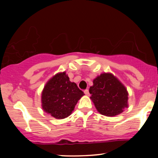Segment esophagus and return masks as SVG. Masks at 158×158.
Returning <instances> with one entry per match:
<instances>
[{"mask_svg": "<svg viewBox=\"0 0 158 158\" xmlns=\"http://www.w3.org/2000/svg\"><path fill=\"white\" fill-rule=\"evenodd\" d=\"M84 93H85V94L87 95V96H89V90H88V89L84 90Z\"/></svg>", "mask_w": 158, "mask_h": 158, "instance_id": "obj_1", "label": "esophagus"}]
</instances>
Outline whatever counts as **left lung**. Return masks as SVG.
<instances>
[{
    "label": "left lung",
    "mask_w": 158,
    "mask_h": 158,
    "mask_svg": "<svg viewBox=\"0 0 158 158\" xmlns=\"http://www.w3.org/2000/svg\"><path fill=\"white\" fill-rule=\"evenodd\" d=\"M89 89L90 98L99 113L114 116L127 108L128 93L119 81L110 73H103L94 80Z\"/></svg>",
    "instance_id": "left-lung-1"
}]
</instances>
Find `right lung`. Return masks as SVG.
I'll list each match as a JSON object with an SVG mask.
<instances>
[{"label":"right lung","mask_w":158,"mask_h":158,"mask_svg":"<svg viewBox=\"0 0 158 158\" xmlns=\"http://www.w3.org/2000/svg\"><path fill=\"white\" fill-rule=\"evenodd\" d=\"M84 93L70 81L65 73H58L47 82L42 95V108L56 118L70 116Z\"/></svg>","instance_id":"obj_1"}]
</instances>
